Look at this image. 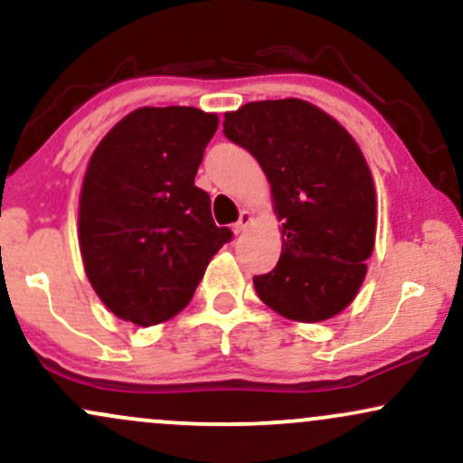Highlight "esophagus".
<instances>
[{
  "mask_svg": "<svg viewBox=\"0 0 463 463\" xmlns=\"http://www.w3.org/2000/svg\"><path fill=\"white\" fill-rule=\"evenodd\" d=\"M252 220H254L252 211H241V215H239V222L232 224V232H235V235H241V232L246 231L250 224H252Z\"/></svg>",
  "mask_w": 463,
  "mask_h": 463,
  "instance_id": "obj_1",
  "label": "esophagus"
}]
</instances>
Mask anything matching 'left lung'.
Masks as SVG:
<instances>
[{"mask_svg":"<svg viewBox=\"0 0 463 463\" xmlns=\"http://www.w3.org/2000/svg\"><path fill=\"white\" fill-rule=\"evenodd\" d=\"M224 135L257 158L283 237L254 289L294 322H324L357 298L376 235V189L364 152L335 117L298 98L248 102Z\"/></svg>","mask_w":463,"mask_h":463,"instance_id":"8db88e82","label":"left lung"}]
</instances>
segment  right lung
<instances>
[{"mask_svg":"<svg viewBox=\"0 0 463 463\" xmlns=\"http://www.w3.org/2000/svg\"><path fill=\"white\" fill-rule=\"evenodd\" d=\"M215 113L143 106L98 143L80 189L78 241L98 298L119 320L154 326L194 298L217 250L231 241L195 187Z\"/></svg>","mask_w":463,"mask_h":463,"instance_id":"obj_1","label":"right lung"}]
</instances>
